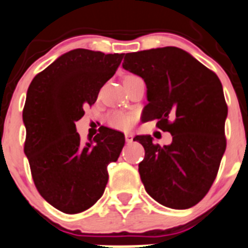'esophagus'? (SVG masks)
I'll list each match as a JSON object with an SVG mask.
<instances>
[{
    "label": "esophagus",
    "instance_id": "obj_1",
    "mask_svg": "<svg viewBox=\"0 0 248 248\" xmlns=\"http://www.w3.org/2000/svg\"><path fill=\"white\" fill-rule=\"evenodd\" d=\"M124 139H126L127 143H132V141H133V134L126 133V134H124Z\"/></svg>",
    "mask_w": 248,
    "mask_h": 248
}]
</instances>
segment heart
I'll list each match as a JSON object with an SVG mask.
<instances>
[{"label": "heart", "mask_w": 248, "mask_h": 248, "mask_svg": "<svg viewBox=\"0 0 248 248\" xmlns=\"http://www.w3.org/2000/svg\"><path fill=\"white\" fill-rule=\"evenodd\" d=\"M137 78V76H127L126 78ZM124 78V80H126ZM108 124L112 128L116 129H128L129 127L133 124L134 122V115L133 114H127V112H121V111H112L108 115L107 117Z\"/></svg>", "instance_id": "heart-1"}]
</instances>
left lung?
Wrapping results in <instances>:
<instances>
[{"label": "left lung", "mask_w": 248, "mask_h": 248, "mask_svg": "<svg viewBox=\"0 0 248 248\" xmlns=\"http://www.w3.org/2000/svg\"><path fill=\"white\" fill-rule=\"evenodd\" d=\"M122 66L145 82L146 121L156 119L158 128L172 134L163 146L150 136L133 139L145 150L139 174L146 193L166 207H193L212 186L227 148L228 107L219 78L177 47L127 53Z\"/></svg>", "instance_id": "8db88e82"}]
</instances>
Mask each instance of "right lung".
Instances as JSON below:
<instances>
[{
    "label": "right lung",
    "instance_id": "1",
    "mask_svg": "<svg viewBox=\"0 0 248 248\" xmlns=\"http://www.w3.org/2000/svg\"><path fill=\"white\" fill-rule=\"evenodd\" d=\"M124 55L73 49L29 86L23 110L24 153L38 193L64 213L83 212L102 198L108 165L117 161L124 145V134L108 127L83 144L75 124L85 115L83 109L94 104Z\"/></svg>",
    "mask_w": 248,
    "mask_h": 248
}]
</instances>
